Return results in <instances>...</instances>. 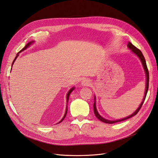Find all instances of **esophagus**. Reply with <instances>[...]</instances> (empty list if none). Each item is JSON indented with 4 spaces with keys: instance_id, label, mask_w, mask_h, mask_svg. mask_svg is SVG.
Segmentation results:
<instances>
[{
    "instance_id": "esophagus-1",
    "label": "esophagus",
    "mask_w": 158,
    "mask_h": 158,
    "mask_svg": "<svg viewBox=\"0 0 158 158\" xmlns=\"http://www.w3.org/2000/svg\"><path fill=\"white\" fill-rule=\"evenodd\" d=\"M89 84H90V82L88 79H85V80H82V85H89Z\"/></svg>"
}]
</instances>
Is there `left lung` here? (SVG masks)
Returning a JSON list of instances; mask_svg holds the SVG:
<instances>
[{
  "instance_id": "obj_1",
  "label": "left lung",
  "mask_w": 158,
  "mask_h": 158,
  "mask_svg": "<svg viewBox=\"0 0 158 158\" xmlns=\"http://www.w3.org/2000/svg\"><path fill=\"white\" fill-rule=\"evenodd\" d=\"M128 48L131 49V51L134 52V53H135L138 57H139V59H140L142 63V65H143V67H144V70H145V73H146V91H145V95H144V99H143V101L141 103V104L140 105L139 107H138L136 110V111L132 113L131 115L128 116L126 118H122V119H120V120H117V121H109V120H106V119H105L104 118H103L102 117H101L99 115V114L98 113L97 109H96V106H95V102H94V114L95 117H96L99 121H101L105 123H108V124H113V123H118V122H121V121H123L125 120H127V119L131 118L133 116L136 115V114L138 113V112L140 111V109H141L143 103H144V100L146 99V95H147V92H148V87H149V72H148V67H147V65H146V60H145V58L144 55H143V54L142 53V52L140 51V49H138V48H136V47L133 45L131 42H128Z\"/></svg>"
}]
</instances>
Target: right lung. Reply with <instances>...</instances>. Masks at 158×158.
I'll return each instance as SVG.
<instances>
[{"label": "right lung", "mask_w": 158, "mask_h": 158, "mask_svg": "<svg viewBox=\"0 0 158 158\" xmlns=\"http://www.w3.org/2000/svg\"><path fill=\"white\" fill-rule=\"evenodd\" d=\"M32 42L33 41H30V43H28V44H26V45L24 47H23V48L21 50V51H19V52H18V53H20V52H22V51H24L25 49H26L27 48V47H29L30 45H31V44H32ZM18 53L17 54V55H16V56L15 57V59H14V60H13V63H12V64H14V61H15L16 60V58H17V57H18ZM74 89V88H72V89H70V90H69V92H68V94H67V97H66V99H67V101H66V102H67V103H68V101H69V95H70V93L72 92V91H73V89ZM66 113H67V107H66V112H65V114H64V117H63V118H62V120L60 121V122H59L58 123H60V122H62V121H63V120H64V118H65V117H66Z\"/></svg>", "instance_id": "add662e5"}]
</instances>
